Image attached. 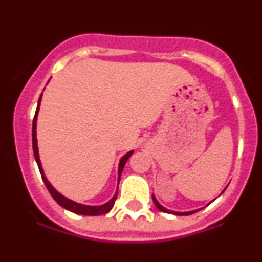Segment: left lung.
<instances>
[{
    "instance_id": "obj_1",
    "label": "left lung",
    "mask_w": 262,
    "mask_h": 262,
    "mask_svg": "<svg viewBox=\"0 0 262 262\" xmlns=\"http://www.w3.org/2000/svg\"><path fill=\"white\" fill-rule=\"evenodd\" d=\"M223 192H224V189H223ZM152 201H154L155 206L158 207V209H160L161 212H164V213H170V214H175V215H188V214H192V213H196V212H198V210H201V209H202V208H200V209L189 210V212H175V210H170V209L165 208L164 206H161V204L158 202V200H156L154 194H152Z\"/></svg>"
}]
</instances>
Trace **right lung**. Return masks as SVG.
<instances>
[{
	"label": "right lung",
	"mask_w": 262,
	"mask_h": 262,
	"mask_svg": "<svg viewBox=\"0 0 262 262\" xmlns=\"http://www.w3.org/2000/svg\"><path fill=\"white\" fill-rule=\"evenodd\" d=\"M41 96H43V92H41L40 97H39V101H38V107H37V111H35V116H34V119H33V127H32V141H33V152H34V158H35V161H37L38 164V167H39V171H40V175H41V179H43V181L45 183V186H47L48 191L50 192V194H52L54 200L58 202V204L62 207V208L70 210V212L73 213H76V214H81V215H101V214H106V213L110 212L111 209L113 208L114 206V201L117 200V193H118V188H117L116 193H114V196L111 198L110 201L103 204H100V206H87V204H82V203H79V202H75V201L70 200V198L62 196L60 192L56 191L55 188L53 187V185L48 181V179L45 177L44 175V170H43V166H41V162H40V159H39V150H38V140H37V119H38V113H39V108H40V102H41ZM134 150H130V151H128L127 154L123 155L122 159L119 160V164H118V183H119V180H121V175H122V171H123V167H124L125 162L129 158H130V155L133 154Z\"/></svg>",
	"instance_id": "1"
}]
</instances>
